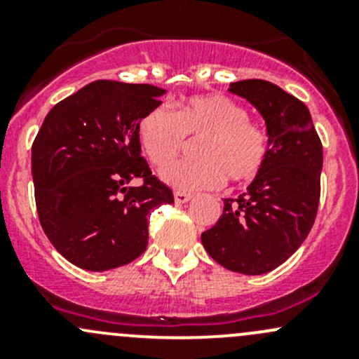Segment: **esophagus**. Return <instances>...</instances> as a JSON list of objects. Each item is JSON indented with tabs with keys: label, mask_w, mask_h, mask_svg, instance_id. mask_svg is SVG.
<instances>
[{
	"label": "esophagus",
	"mask_w": 359,
	"mask_h": 359,
	"mask_svg": "<svg viewBox=\"0 0 359 359\" xmlns=\"http://www.w3.org/2000/svg\"><path fill=\"white\" fill-rule=\"evenodd\" d=\"M173 198H175V203L182 205V203H187L193 196H191L189 193H184V191H175V193H173Z\"/></svg>",
	"instance_id": "34e87169"
}]
</instances>
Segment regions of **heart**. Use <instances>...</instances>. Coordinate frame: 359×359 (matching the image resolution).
<instances>
[{
  "label": "heart",
  "mask_w": 359,
  "mask_h": 359,
  "mask_svg": "<svg viewBox=\"0 0 359 359\" xmlns=\"http://www.w3.org/2000/svg\"><path fill=\"white\" fill-rule=\"evenodd\" d=\"M137 135L147 159L164 168L189 140H200L196 160L170 165L161 179L184 191L212 189L224 180L248 182L260 173L269 154V133L252 121L247 107L227 95H193L175 111L158 106L140 118Z\"/></svg>",
  "instance_id": "1"
}]
</instances>
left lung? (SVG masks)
Returning <instances> with one entry per match:
<instances>
[{
  "instance_id": "obj_1",
  "label": "left lung",
  "mask_w": 359,
  "mask_h": 359,
  "mask_svg": "<svg viewBox=\"0 0 359 359\" xmlns=\"http://www.w3.org/2000/svg\"><path fill=\"white\" fill-rule=\"evenodd\" d=\"M229 92L266 119L269 154L247 193L224 200L215 226L201 234L215 262L241 274L276 269L309 234L320 205L323 146L306 104L274 83L245 79Z\"/></svg>"
}]
</instances>
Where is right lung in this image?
<instances>
[{"mask_svg":"<svg viewBox=\"0 0 359 359\" xmlns=\"http://www.w3.org/2000/svg\"><path fill=\"white\" fill-rule=\"evenodd\" d=\"M153 85L99 79L60 100L32 142L39 224L57 252L86 271L142 255L149 213L173 203L168 186L140 156L137 126L161 104ZM139 178V187H130Z\"/></svg>","mask_w":359,"mask_h":359,"instance_id":"add662e5","label":"right lung"}]
</instances>
